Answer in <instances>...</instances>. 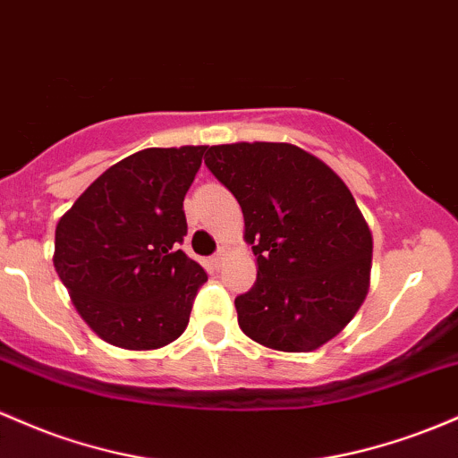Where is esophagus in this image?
<instances>
[{"instance_id":"34e87169","label":"esophagus","mask_w":458,"mask_h":458,"mask_svg":"<svg viewBox=\"0 0 458 458\" xmlns=\"http://www.w3.org/2000/svg\"><path fill=\"white\" fill-rule=\"evenodd\" d=\"M224 259H225V250L224 248H219L217 250V254L213 256V259H210V263H213V267H221V263H224Z\"/></svg>"}]
</instances>
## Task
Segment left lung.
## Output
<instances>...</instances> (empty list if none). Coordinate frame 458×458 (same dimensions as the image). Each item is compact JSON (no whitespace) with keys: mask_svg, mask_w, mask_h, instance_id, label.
<instances>
[{"mask_svg":"<svg viewBox=\"0 0 458 458\" xmlns=\"http://www.w3.org/2000/svg\"><path fill=\"white\" fill-rule=\"evenodd\" d=\"M204 163L237 198L259 265L234 300L241 330L280 352L328 344L369 289L371 233L350 189L291 143L213 145Z\"/></svg>","mask_w":458,"mask_h":458,"instance_id":"obj_1","label":"left lung"}]
</instances>
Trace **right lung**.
<instances>
[{"mask_svg":"<svg viewBox=\"0 0 458 458\" xmlns=\"http://www.w3.org/2000/svg\"><path fill=\"white\" fill-rule=\"evenodd\" d=\"M206 145L148 148L106 169L56 225L54 267L75 309L123 350L172 344L208 276L180 250Z\"/></svg>","mask_w":458,"mask_h":458,"instance_id":"add662e5","label":"right lung"}]
</instances>
